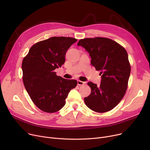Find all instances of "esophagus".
<instances>
[{
    "instance_id": "1",
    "label": "esophagus",
    "mask_w": 150,
    "mask_h": 150,
    "mask_svg": "<svg viewBox=\"0 0 150 150\" xmlns=\"http://www.w3.org/2000/svg\"><path fill=\"white\" fill-rule=\"evenodd\" d=\"M85 83H86L85 82L81 81H80V80H78V81H77V84H78V85H79V86L83 85V84H84Z\"/></svg>"
}]
</instances>
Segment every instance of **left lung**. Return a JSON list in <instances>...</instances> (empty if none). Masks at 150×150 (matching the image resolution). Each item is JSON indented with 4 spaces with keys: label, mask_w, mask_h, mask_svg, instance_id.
Returning a JSON list of instances; mask_svg holds the SVG:
<instances>
[{
    "label": "left lung",
    "mask_w": 150,
    "mask_h": 150,
    "mask_svg": "<svg viewBox=\"0 0 150 150\" xmlns=\"http://www.w3.org/2000/svg\"><path fill=\"white\" fill-rule=\"evenodd\" d=\"M77 45L89 53L91 64L101 75L99 86L88 83L91 92L84 98L85 103L95 112H108L120 103L127 89L131 72L127 52L119 44L106 38H84Z\"/></svg>",
    "instance_id": "obj_1"
}]
</instances>
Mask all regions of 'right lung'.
I'll return each mask as SVG.
<instances>
[{
    "mask_svg": "<svg viewBox=\"0 0 150 150\" xmlns=\"http://www.w3.org/2000/svg\"><path fill=\"white\" fill-rule=\"evenodd\" d=\"M77 39L52 37L31 47L22 64L23 82L35 105L42 111L53 113L66 104L77 81L57 76L54 70L65 62L67 50Z\"/></svg>",
    "mask_w": 150,
    "mask_h": 150,
    "instance_id": "add662e5",
    "label": "right lung"
}]
</instances>
